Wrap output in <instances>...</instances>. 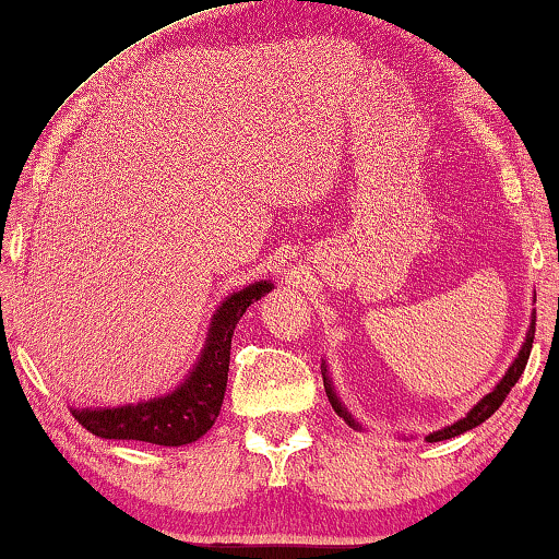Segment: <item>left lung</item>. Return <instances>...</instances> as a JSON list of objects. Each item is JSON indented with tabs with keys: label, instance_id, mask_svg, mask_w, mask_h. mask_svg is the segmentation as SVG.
Here are the masks:
<instances>
[{
	"label": "left lung",
	"instance_id": "8db88e82",
	"mask_svg": "<svg viewBox=\"0 0 559 559\" xmlns=\"http://www.w3.org/2000/svg\"><path fill=\"white\" fill-rule=\"evenodd\" d=\"M534 325H537V310L532 312V323H530V331H526V338H524V343H522V348H519L516 358H514V361H511L509 371L503 373L499 384H496V386L491 389V392H488V394L484 396V400L473 404V409L468 412V415L457 419V423L448 425V427H442V430H435V432H430V435H425V440H427V442H440V440L457 438V435L468 432V430H473V427H478L480 423H486V419L491 417L493 412L501 407L503 400H507V394L511 392V386H514L516 381H519V377H522V373H524V366H526V361H530V354H532V343H534ZM320 371H323V384H325V394H328V400H331L333 409L338 412V415H341L343 419H346V423H348L350 427H354V430H364V427L356 423V417L350 415L346 404L341 402V396L335 394V389H333V381H331V377H328V366H325V364H320ZM404 440H407V435H404Z\"/></svg>",
	"mask_w": 559,
	"mask_h": 559
}]
</instances>
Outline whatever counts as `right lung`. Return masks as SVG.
Returning a JSON list of instances; mask_svg holds the SVG:
<instances>
[{"instance_id": "obj_1", "label": "right lung", "mask_w": 559, "mask_h": 559, "mask_svg": "<svg viewBox=\"0 0 559 559\" xmlns=\"http://www.w3.org/2000/svg\"><path fill=\"white\" fill-rule=\"evenodd\" d=\"M272 289L270 280H259L224 297L211 318L201 356L173 392L121 407L71 409L73 417L104 440H142L152 445L180 448L203 438L224 404L234 328L249 305L262 300Z\"/></svg>"}]
</instances>
